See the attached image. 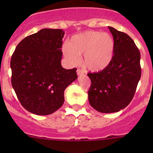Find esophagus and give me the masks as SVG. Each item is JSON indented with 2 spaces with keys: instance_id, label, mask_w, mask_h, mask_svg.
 Here are the masks:
<instances>
[{
  "instance_id": "1",
  "label": "esophagus",
  "mask_w": 153,
  "mask_h": 153,
  "mask_svg": "<svg viewBox=\"0 0 153 153\" xmlns=\"http://www.w3.org/2000/svg\"><path fill=\"white\" fill-rule=\"evenodd\" d=\"M77 74H78V75H83V74H84V72L82 70V69H77Z\"/></svg>"
}]
</instances>
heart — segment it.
<instances>
[{
    "label": "heart",
    "mask_w": 153,
    "mask_h": 153,
    "mask_svg": "<svg viewBox=\"0 0 153 153\" xmlns=\"http://www.w3.org/2000/svg\"><path fill=\"white\" fill-rule=\"evenodd\" d=\"M62 51L70 65H78L84 54V65L92 72H101L112 62L115 41L109 34L88 30L73 35Z\"/></svg>",
    "instance_id": "obj_1"
}]
</instances>
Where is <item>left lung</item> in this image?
<instances>
[{
    "label": "left lung",
    "instance_id": "8db88e82",
    "mask_svg": "<svg viewBox=\"0 0 153 153\" xmlns=\"http://www.w3.org/2000/svg\"><path fill=\"white\" fill-rule=\"evenodd\" d=\"M115 41L113 58L104 70L88 73L91 86L88 91L90 105L102 113L116 112L133 98L141 78V54L128 35L108 27Z\"/></svg>",
    "mask_w": 153,
    "mask_h": 153
}]
</instances>
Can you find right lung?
<instances>
[{"instance_id": "right-lung-1", "label": "right lung", "mask_w": 153, "mask_h": 153, "mask_svg": "<svg viewBox=\"0 0 153 153\" xmlns=\"http://www.w3.org/2000/svg\"><path fill=\"white\" fill-rule=\"evenodd\" d=\"M64 35L62 29H41L24 38L11 58L12 87L21 105L35 115L58 110L65 89L78 78L76 68L61 66Z\"/></svg>"}]
</instances>
